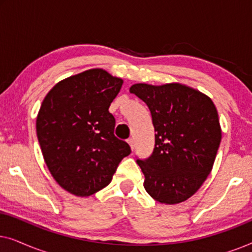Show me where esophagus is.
Listing matches in <instances>:
<instances>
[{
  "instance_id": "esophagus-1",
  "label": "esophagus",
  "mask_w": 252,
  "mask_h": 252,
  "mask_svg": "<svg viewBox=\"0 0 252 252\" xmlns=\"http://www.w3.org/2000/svg\"><path fill=\"white\" fill-rule=\"evenodd\" d=\"M127 142H128L130 149L134 150V147H135V142H134V139H132V137H130V139L127 140Z\"/></svg>"
}]
</instances>
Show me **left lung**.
I'll list each match as a JSON object with an SVG mask.
<instances>
[{
    "label": "left lung",
    "mask_w": 252,
    "mask_h": 252,
    "mask_svg": "<svg viewBox=\"0 0 252 252\" xmlns=\"http://www.w3.org/2000/svg\"><path fill=\"white\" fill-rule=\"evenodd\" d=\"M132 94L146 103L155 127V148L136 159L144 189L164 204L191 197L206 180L221 141L219 117L211 98L181 84H135Z\"/></svg>",
    "instance_id": "left-lung-1"
}]
</instances>
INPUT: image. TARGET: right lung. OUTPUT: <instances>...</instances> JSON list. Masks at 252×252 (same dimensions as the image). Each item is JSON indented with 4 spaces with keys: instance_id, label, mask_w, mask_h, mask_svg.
<instances>
[{
    "instance_id": "1",
    "label": "right lung",
    "mask_w": 252,
    "mask_h": 252,
    "mask_svg": "<svg viewBox=\"0 0 252 252\" xmlns=\"http://www.w3.org/2000/svg\"><path fill=\"white\" fill-rule=\"evenodd\" d=\"M123 80L102 68L72 75L55 85L36 118V135L44 161L57 184L75 196L106 187L124 157L125 141L115 136L109 106Z\"/></svg>"
}]
</instances>
